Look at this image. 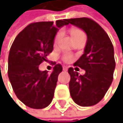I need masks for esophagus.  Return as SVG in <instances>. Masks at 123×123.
<instances>
[{
  "instance_id": "esophagus-1",
  "label": "esophagus",
  "mask_w": 123,
  "mask_h": 123,
  "mask_svg": "<svg viewBox=\"0 0 123 123\" xmlns=\"http://www.w3.org/2000/svg\"><path fill=\"white\" fill-rule=\"evenodd\" d=\"M67 70H68V67L67 66H63V71H67Z\"/></svg>"
}]
</instances>
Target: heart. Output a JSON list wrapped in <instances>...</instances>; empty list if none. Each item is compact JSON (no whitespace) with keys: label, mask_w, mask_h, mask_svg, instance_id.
<instances>
[{"label":"heart","mask_w":123,"mask_h":123,"mask_svg":"<svg viewBox=\"0 0 123 123\" xmlns=\"http://www.w3.org/2000/svg\"><path fill=\"white\" fill-rule=\"evenodd\" d=\"M81 32H82L81 31L77 30V29L72 30V36L73 37V36H75V35H77L78 34H79ZM62 31H59L56 34L55 37V39H54L55 44H58V41H59V39H60V37H62ZM63 59H64V61H65V62H71L73 59V56L71 54H65V55H63Z\"/></svg>","instance_id":"b5f03b06"}]
</instances>
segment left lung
Instances as JSON below:
<instances>
[{"label":"left lung","instance_id":"left-lung-1","mask_svg":"<svg viewBox=\"0 0 123 123\" xmlns=\"http://www.w3.org/2000/svg\"><path fill=\"white\" fill-rule=\"evenodd\" d=\"M68 22L82 29L87 35L84 54L74 64L86 73L79 75L73 68H68L70 94L73 101L80 106L94 105L103 98L112 84L116 67L114 48L107 33L93 20L71 18Z\"/></svg>","mask_w":123,"mask_h":123}]
</instances>
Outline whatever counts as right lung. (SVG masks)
<instances>
[{"mask_svg":"<svg viewBox=\"0 0 123 123\" xmlns=\"http://www.w3.org/2000/svg\"><path fill=\"white\" fill-rule=\"evenodd\" d=\"M68 24V19L58 20L56 25L53 21L31 23L18 34L11 47L9 80L19 100L30 108L44 109L52 101L62 67L55 65L48 75L47 71H40L38 65L48 62L58 28Z\"/></svg>","mask_w":123,"mask_h":123,"instance_id":"add662e5","label":"right lung"}]
</instances>
